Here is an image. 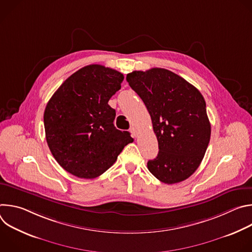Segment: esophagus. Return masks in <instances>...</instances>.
<instances>
[{
    "label": "esophagus",
    "mask_w": 252,
    "mask_h": 252,
    "mask_svg": "<svg viewBox=\"0 0 252 252\" xmlns=\"http://www.w3.org/2000/svg\"><path fill=\"white\" fill-rule=\"evenodd\" d=\"M129 131L131 132V135H132V137H136V135H137V132H136V129H135L133 126H131V127L129 128Z\"/></svg>",
    "instance_id": "34e87169"
}]
</instances>
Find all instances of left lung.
<instances>
[{
    "mask_svg": "<svg viewBox=\"0 0 252 252\" xmlns=\"http://www.w3.org/2000/svg\"><path fill=\"white\" fill-rule=\"evenodd\" d=\"M129 87L145 102L158 141L149 170L161 183L189 178L199 166L210 139V123L200 92L172 71L153 67L126 75Z\"/></svg>",
    "mask_w": 252,
    "mask_h": 252,
    "instance_id": "1",
    "label": "left lung"
}]
</instances>
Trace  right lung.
<instances>
[{
	"label": "right lung",
	"mask_w": 252,
	"mask_h": 252,
	"mask_svg": "<svg viewBox=\"0 0 252 252\" xmlns=\"http://www.w3.org/2000/svg\"><path fill=\"white\" fill-rule=\"evenodd\" d=\"M124 75L90 64L68 77L47 103L44 125L55 159L80 178H94L109 169L133 141L114 126L116 111L107 103L121 90Z\"/></svg>",
	"instance_id": "obj_1"
}]
</instances>
